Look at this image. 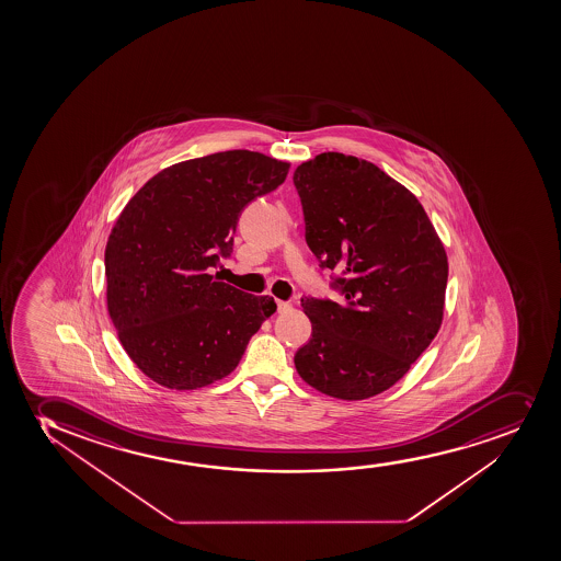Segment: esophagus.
Masks as SVG:
<instances>
[{"mask_svg": "<svg viewBox=\"0 0 561 561\" xmlns=\"http://www.w3.org/2000/svg\"><path fill=\"white\" fill-rule=\"evenodd\" d=\"M290 309H293L290 301L277 300V311L279 313H289Z\"/></svg>", "mask_w": 561, "mask_h": 561, "instance_id": "obj_1", "label": "esophagus"}]
</instances>
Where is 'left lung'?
<instances>
[{"mask_svg": "<svg viewBox=\"0 0 561 561\" xmlns=\"http://www.w3.org/2000/svg\"><path fill=\"white\" fill-rule=\"evenodd\" d=\"M295 185L311 252L344 274L341 304L301 298L313 337L296 352V370L328 397H376L439 332L445 247L415 194L365 159L324 151L296 169Z\"/></svg>", "mask_w": 561, "mask_h": 561, "instance_id": "obj_1", "label": "left lung"}]
</instances>
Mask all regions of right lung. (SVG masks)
<instances>
[{"label": "right lung", "instance_id": "1", "mask_svg": "<svg viewBox=\"0 0 561 561\" xmlns=\"http://www.w3.org/2000/svg\"><path fill=\"white\" fill-rule=\"evenodd\" d=\"M290 163L229 150L161 170L116 218L105 247L107 311L131 362L159 386L193 391L236 370L276 311L272 296L218 282L242 207L284 183Z\"/></svg>", "mask_w": 561, "mask_h": 561}]
</instances>
